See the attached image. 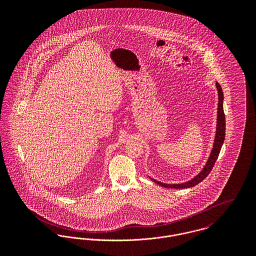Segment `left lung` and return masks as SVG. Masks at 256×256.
Returning <instances> with one entry per match:
<instances>
[{
  "instance_id": "obj_1",
  "label": "left lung",
  "mask_w": 256,
  "mask_h": 256,
  "mask_svg": "<svg viewBox=\"0 0 256 256\" xmlns=\"http://www.w3.org/2000/svg\"><path fill=\"white\" fill-rule=\"evenodd\" d=\"M216 88L218 90V111H217V125H216V134H215V139H214V143H213V148L211 150L210 156L207 160V162H205L204 166L202 168V170H200V172H198V174H196L194 178H192L191 180H189L188 182L182 183H174V184H170V183H164L162 182H158L156 180H154L152 178H150L154 182L160 184V186H164L166 188H174V189H182V188H189V187H193L195 185H197L198 183L201 182L204 178H206L208 176V174L211 172L217 158L219 156L220 148L224 144V134H226V118H224V108H222V104H224V94H222V88L218 82H216Z\"/></svg>"
}]
</instances>
